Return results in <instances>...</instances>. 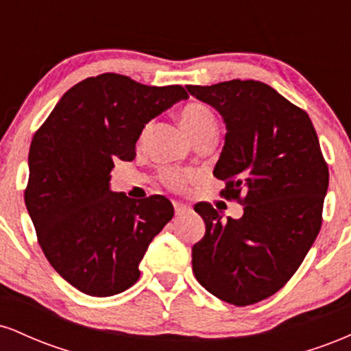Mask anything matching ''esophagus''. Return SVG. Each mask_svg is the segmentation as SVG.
<instances>
[{
  "instance_id": "34e87169",
  "label": "esophagus",
  "mask_w": 351,
  "mask_h": 351,
  "mask_svg": "<svg viewBox=\"0 0 351 351\" xmlns=\"http://www.w3.org/2000/svg\"><path fill=\"white\" fill-rule=\"evenodd\" d=\"M173 206H175V213L176 215H183V213L189 211V206L188 204H183V203H178V201H173Z\"/></svg>"
}]
</instances>
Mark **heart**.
I'll use <instances>...</instances> for the list:
<instances>
[{"label":"heart","instance_id":"heart-1","mask_svg":"<svg viewBox=\"0 0 351 351\" xmlns=\"http://www.w3.org/2000/svg\"><path fill=\"white\" fill-rule=\"evenodd\" d=\"M180 122L193 138V142L203 135L216 134L215 115L203 104L191 102L183 107L180 114ZM162 180L171 189H183L193 181V171L184 170V168H163Z\"/></svg>","mask_w":351,"mask_h":351}]
</instances>
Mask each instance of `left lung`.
<instances>
[{
    "label": "left lung",
    "mask_w": 351,
    "mask_h": 351,
    "mask_svg": "<svg viewBox=\"0 0 351 351\" xmlns=\"http://www.w3.org/2000/svg\"><path fill=\"white\" fill-rule=\"evenodd\" d=\"M215 107L226 138L213 175L221 196L244 206L223 219L209 203L195 211L206 232L193 245L196 280L217 299L244 307L280 291L307 256L322 226L328 167L307 112L259 80L186 86Z\"/></svg>",
    "instance_id": "left-lung-1"
}]
</instances>
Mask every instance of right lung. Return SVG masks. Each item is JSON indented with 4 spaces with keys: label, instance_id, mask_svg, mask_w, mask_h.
Listing matches in <instances>:
<instances>
[{
    "label": "right lung",
    "instance_id": "add662e5",
    "mask_svg": "<svg viewBox=\"0 0 351 351\" xmlns=\"http://www.w3.org/2000/svg\"><path fill=\"white\" fill-rule=\"evenodd\" d=\"M183 99L181 86L107 72L71 87L34 134L24 203L44 256L80 292L108 297L132 287L152 239L175 215L165 196L112 191L110 171L115 158H135L145 123Z\"/></svg>",
    "mask_w": 351,
    "mask_h": 351
}]
</instances>
